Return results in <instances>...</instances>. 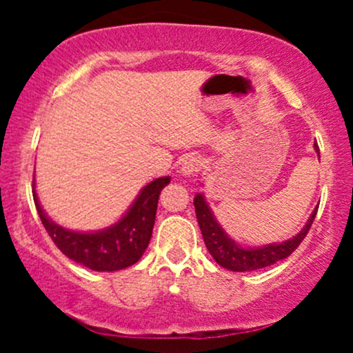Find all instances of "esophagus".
I'll list each match as a JSON object with an SVG mask.
<instances>
[{"instance_id":"esophagus-1","label":"esophagus","mask_w":353,"mask_h":353,"mask_svg":"<svg viewBox=\"0 0 353 353\" xmlns=\"http://www.w3.org/2000/svg\"><path fill=\"white\" fill-rule=\"evenodd\" d=\"M202 169V159L197 156H190L188 159L184 161L181 165V174L185 177H190V176H196L197 172H199Z\"/></svg>"}]
</instances>
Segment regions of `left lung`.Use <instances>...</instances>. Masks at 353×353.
<instances>
[{
  "mask_svg": "<svg viewBox=\"0 0 353 353\" xmlns=\"http://www.w3.org/2000/svg\"><path fill=\"white\" fill-rule=\"evenodd\" d=\"M314 148L319 154V145L314 144ZM194 208H196L197 222H199L205 247H208L209 254L212 255L214 261L221 267H224V269L232 270V272H250V270L264 269V267H269L275 264V262L282 261V259L289 257L301 245V242L305 239L307 232L310 230L312 222H314L315 216H317L319 205L310 214L309 221H307V224L303 225V229L297 236L289 239V241L279 242V244L274 242V244L269 245L249 247V249L237 244L234 239H230L225 234V230L219 225V222L214 217L212 210H210L202 194H196V197H194Z\"/></svg>",
  "mask_w": 353,
  "mask_h": 353,
  "instance_id": "8db88e82",
  "label": "left lung"
}]
</instances>
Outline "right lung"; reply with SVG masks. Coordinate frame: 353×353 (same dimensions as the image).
<instances>
[{
    "mask_svg": "<svg viewBox=\"0 0 353 353\" xmlns=\"http://www.w3.org/2000/svg\"><path fill=\"white\" fill-rule=\"evenodd\" d=\"M169 182V176L149 182L116 224L96 232H78L52 222L39 204L34 181L33 197L44 229L61 252L91 270L114 272L136 264L143 257L152 236L159 194Z\"/></svg>",
    "mask_w": 353,
    "mask_h": 353,
    "instance_id": "add662e5",
    "label": "right lung"
}]
</instances>
